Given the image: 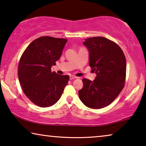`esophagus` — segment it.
Returning <instances> with one entry per match:
<instances>
[{
    "label": "esophagus",
    "mask_w": 146,
    "mask_h": 146,
    "mask_svg": "<svg viewBox=\"0 0 146 146\" xmlns=\"http://www.w3.org/2000/svg\"><path fill=\"white\" fill-rule=\"evenodd\" d=\"M75 78H77V77L74 76H70V80H74Z\"/></svg>",
    "instance_id": "obj_1"
}]
</instances>
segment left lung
<instances>
[{"label": "left lung", "mask_w": 146, "mask_h": 146, "mask_svg": "<svg viewBox=\"0 0 146 146\" xmlns=\"http://www.w3.org/2000/svg\"><path fill=\"white\" fill-rule=\"evenodd\" d=\"M83 44L88 50L89 65L96 77L93 81L82 80L79 98L87 107L102 108L110 104L124 86L126 60L121 48L106 38H89Z\"/></svg>", "instance_id": "left-lung-1"}]
</instances>
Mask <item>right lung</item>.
Instances as JSON below:
<instances>
[{
    "mask_svg": "<svg viewBox=\"0 0 146 146\" xmlns=\"http://www.w3.org/2000/svg\"><path fill=\"white\" fill-rule=\"evenodd\" d=\"M67 39L41 36L32 42L21 56L18 76L25 94L42 108L55 104L69 80L68 75L51 72Z\"/></svg>",
    "mask_w": 146,
    "mask_h": 146,
    "instance_id": "1",
    "label": "right lung"
}]
</instances>
